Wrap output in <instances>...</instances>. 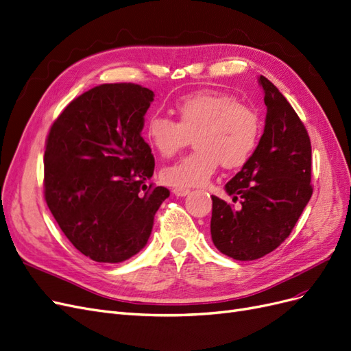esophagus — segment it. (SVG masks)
I'll return each mask as SVG.
<instances>
[{
  "mask_svg": "<svg viewBox=\"0 0 351 351\" xmlns=\"http://www.w3.org/2000/svg\"><path fill=\"white\" fill-rule=\"evenodd\" d=\"M172 192H173V195H176V197H186L189 193V189H186V188H173Z\"/></svg>",
  "mask_w": 351,
  "mask_h": 351,
  "instance_id": "34e87169",
  "label": "esophagus"
}]
</instances>
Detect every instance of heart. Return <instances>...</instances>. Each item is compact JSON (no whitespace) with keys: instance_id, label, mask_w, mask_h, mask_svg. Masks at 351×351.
Listing matches in <instances>:
<instances>
[{"instance_id":"1","label":"heart","mask_w":351,"mask_h":351,"mask_svg":"<svg viewBox=\"0 0 351 351\" xmlns=\"http://www.w3.org/2000/svg\"><path fill=\"white\" fill-rule=\"evenodd\" d=\"M178 121L150 114L145 125L149 145L163 158H172L193 136L195 150L163 169L162 178L176 188L206 184L221 162L237 169L249 162L262 136L258 114L232 95L199 90L175 102Z\"/></svg>"}]
</instances>
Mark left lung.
Masks as SVG:
<instances>
[{
	"mask_svg": "<svg viewBox=\"0 0 351 351\" xmlns=\"http://www.w3.org/2000/svg\"><path fill=\"white\" fill-rule=\"evenodd\" d=\"M265 132L249 162L226 185L234 208L213 195L211 239L223 254L247 262L287 240L311 195V140L288 99L261 75Z\"/></svg>",
	"mask_w": 351,
	"mask_h": 351,
	"instance_id": "left-lung-1",
	"label": "left lung"
}]
</instances>
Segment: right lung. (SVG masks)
<instances>
[{
    "label": "right lung",
    "mask_w": 351,
    "mask_h": 351,
    "mask_svg": "<svg viewBox=\"0 0 351 351\" xmlns=\"http://www.w3.org/2000/svg\"><path fill=\"white\" fill-rule=\"evenodd\" d=\"M153 97L136 84L98 85L69 102L50 127L45 199L63 234L94 262L137 254L171 193L147 185L154 158L141 130Z\"/></svg>",
    "instance_id": "add662e5"
}]
</instances>
